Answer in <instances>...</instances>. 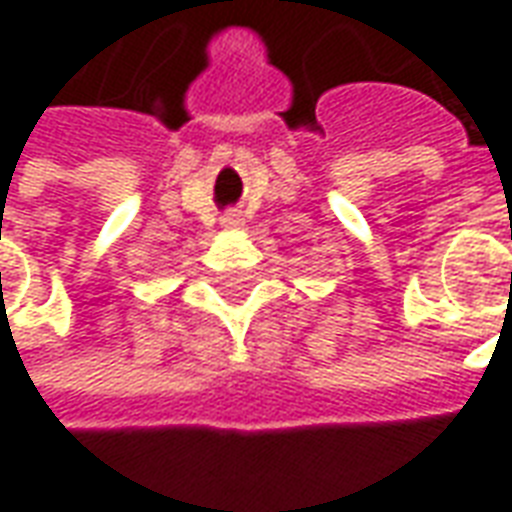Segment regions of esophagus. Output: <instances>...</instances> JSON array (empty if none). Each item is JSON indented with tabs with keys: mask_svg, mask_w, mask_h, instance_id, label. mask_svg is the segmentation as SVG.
<instances>
[{
	"mask_svg": "<svg viewBox=\"0 0 512 512\" xmlns=\"http://www.w3.org/2000/svg\"><path fill=\"white\" fill-rule=\"evenodd\" d=\"M222 224L224 227H238V224H244V216H241V211H227L222 216Z\"/></svg>",
	"mask_w": 512,
	"mask_h": 512,
	"instance_id": "obj_1",
	"label": "esophagus"
}]
</instances>
